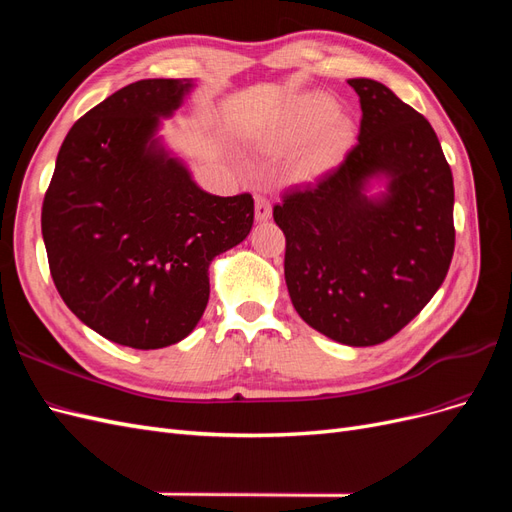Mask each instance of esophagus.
<instances>
[{"mask_svg":"<svg viewBox=\"0 0 512 512\" xmlns=\"http://www.w3.org/2000/svg\"><path fill=\"white\" fill-rule=\"evenodd\" d=\"M254 209H256V220L258 222H265V220L271 218V203H269L267 196L256 194L254 196Z\"/></svg>","mask_w":512,"mask_h":512,"instance_id":"obj_1","label":"esophagus"}]
</instances>
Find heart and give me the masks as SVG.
<instances>
[{
    "instance_id": "obj_1",
    "label": "heart",
    "mask_w": 512,
    "mask_h": 512,
    "mask_svg": "<svg viewBox=\"0 0 512 512\" xmlns=\"http://www.w3.org/2000/svg\"><path fill=\"white\" fill-rule=\"evenodd\" d=\"M354 121L335 111V102L327 94H305L294 98L277 119L269 134L273 149H299L294 170L299 177H318L344 160L354 145Z\"/></svg>"
}]
</instances>
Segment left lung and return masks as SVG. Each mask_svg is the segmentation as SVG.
<instances>
[{"label": "left lung", "mask_w": 512, "mask_h": 512, "mask_svg": "<svg viewBox=\"0 0 512 512\" xmlns=\"http://www.w3.org/2000/svg\"><path fill=\"white\" fill-rule=\"evenodd\" d=\"M359 143L318 183L282 196L273 220L286 237L290 299L309 327L346 346H376L421 312L455 252L453 173L436 132L389 87L350 79ZM392 177L369 201L367 176Z\"/></svg>", "instance_id": "obj_1"}]
</instances>
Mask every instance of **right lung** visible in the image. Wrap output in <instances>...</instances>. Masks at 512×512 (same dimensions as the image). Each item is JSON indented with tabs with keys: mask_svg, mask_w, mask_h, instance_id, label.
<instances>
[{
	"mask_svg": "<svg viewBox=\"0 0 512 512\" xmlns=\"http://www.w3.org/2000/svg\"><path fill=\"white\" fill-rule=\"evenodd\" d=\"M190 81L115 91L70 128L42 203V237L61 299L115 344H177L209 301V262L254 224L252 194L213 196L156 149L158 117Z\"/></svg>",
	"mask_w": 512,
	"mask_h": 512,
	"instance_id": "1",
	"label": "right lung"
}]
</instances>
